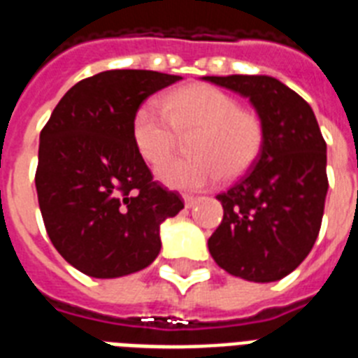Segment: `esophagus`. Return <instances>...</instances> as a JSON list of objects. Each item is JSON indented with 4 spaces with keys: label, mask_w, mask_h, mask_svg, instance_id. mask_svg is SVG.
I'll return each mask as SVG.
<instances>
[{
    "label": "esophagus",
    "mask_w": 358,
    "mask_h": 358,
    "mask_svg": "<svg viewBox=\"0 0 358 358\" xmlns=\"http://www.w3.org/2000/svg\"><path fill=\"white\" fill-rule=\"evenodd\" d=\"M182 199H185V207H187V208H192L194 205L197 203V197L190 196V194H182Z\"/></svg>",
    "instance_id": "esophagus-1"
}]
</instances>
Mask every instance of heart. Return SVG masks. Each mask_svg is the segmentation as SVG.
<instances>
[{"mask_svg": "<svg viewBox=\"0 0 358 358\" xmlns=\"http://www.w3.org/2000/svg\"><path fill=\"white\" fill-rule=\"evenodd\" d=\"M178 134L194 133L188 140V159L168 161L157 170L164 185L176 188H201L242 176L257 161L264 129L255 114L210 85H187L162 99V110L142 103L131 118V138L138 155L157 166L176 150Z\"/></svg>", "mask_w": 358, "mask_h": 358, "instance_id": "b5f03b06", "label": "heart"}]
</instances>
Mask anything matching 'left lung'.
Segmentation results:
<instances>
[{
  "label": "left lung",
  "instance_id": "obj_1",
  "mask_svg": "<svg viewBox=\"0 0 358 358\" xmlns=\"http://www.w3.org/2000/svg\"><path fill=\"white\" fill-rule=\"evenodd\" d=\"M251 101L264 142L250 170L218 194L224 220L208 238L216 264L245 281H279L318 238L327 196V145L313 108L270 76H205Z\"/></svg>",
  "mask_w": 358,
  "mask_h": 358
}]
</instances>
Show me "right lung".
I'll return each instance as SVG.
<instances>
[{
  "label": "right lung",
  "mask_w": 358,
  "mask_h": 358,
  "mask_svg": "<svg viewBox=\"0 0 358 358\" xmlns=\"http://www.w3.org/2000/svg\"><path fill=\"white\" fill-rule=\"evenodd\" d=\"M182 77L108 70L68 90L40 133L36 194L55 250L83 273L114 279L144 270L161 251V224L185 203L153 181L131 138L151 94Z\"/></svg>",
  "instance_id": "obj_1"
}]
</instances>
